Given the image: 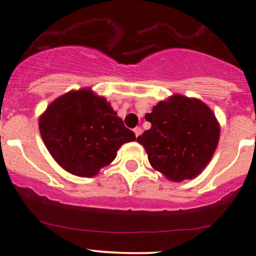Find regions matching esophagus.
Instances as JSON below:
<instances>
[{
	"mask_svg": "<svg viewBox=\"0 0 256 256\" xmlns=\"http://www.w3.org/2000/svg\"><path fill=\"white\" fill-rule=\"evenodd\" d=\"M142 133H143V130H142V128H140V127H136V128H134V134H136V138H138V136H140Z\"/></svg>",
	"mask_w": 256,
	"mask_h": 256,
	"instance_id": "1",
	"label": "esophagus"
}]
</instances>
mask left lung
Returning <instances> with one entry per match:
<instances>
[{
	"instance_id": "obj_1",
	"label": "left lung",
	"mask_w": 256,
	"mask_h": 256,
	"mask_svg": "<svg viewBox=\"0 0 256 256\" xmlns=\"http://www.w3.org/2000/svg\"><path fill=\"white\" fill-rule=\"evenodd\" d=\"M146 120L152 128L136 142L144 146L155 170L174 182L191 180L202 172L220 134V122L206 104L176 94L156 104Z\"/></svg>"
}]
</instances>
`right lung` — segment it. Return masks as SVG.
Listing matches in <instances>:
<instances>
[{
  "label": "right lung",
  "mask_w": 256,
  "mask_h": 256,
  "mask_svg": "<svg viewBox=\"0 0 256 256\" xmlns=\"http://www.w3.org/2000/svg\"><path fill=\"white\" fill-rule=\"evenodd\" d=\"M39 130L52 159L80 178L96 176L123 144L136 140L110 102L91 88L55 98L39 117Z\"/></svg>",
  "instance_id": "right-lung-1"
}]
</instances>
